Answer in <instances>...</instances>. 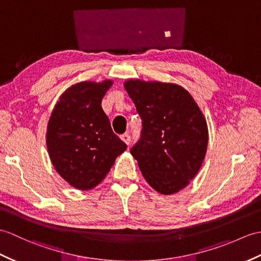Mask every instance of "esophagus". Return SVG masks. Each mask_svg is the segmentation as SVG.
Wrapping results in <instances>:
<instances>
[{"label":"esophagus","mask_w":261,"mask_h":261,"mask_svg":"<svg viewBox=\"0 0 261 261\" xmlns=\"http://www.w3.org/2000/svg\"><path fill=\"white\" fill-rule=\"evenodd\" d=\"M120 138L122 139V141H124L126 144H129L130 143V141H131V137H130V135L129 133H123V135H121L120 136Z\"/></svg>","instance_id":"obj_1"}]
</instances>
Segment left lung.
I'll return each instance as SVG.
<instances>
[{
    "mask_svg": "<svg viewBox=\"0 0 261 261\" xmlns=\"http://www.w3.org/2000/svg\"><path fill=\"white\" fill-rule=\"evenodd\" d=\"M124 88L142 120L140 139L130 152L144 179L162 195L184 189L207 151L208 128L201 110L177 84L130 80Z\"/></svg>",
    "mask_w": 261,
    "mask_h": 261,
    "instance_id": "obj_1",
    "label": "left lung"
}]
</instances>
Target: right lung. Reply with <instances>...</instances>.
Returning <instances> with one entry per match:
<instances>
[{"instance_id":"obj_1","label":"right lung","mask_w":261,"mask_h":261,"mask_svg":"<svg viewBox=\"0 0 261 261\" xmlns=\"http://www.w3.org/2000/svg\"><path fill=\"white\" fill-rule=\"evenodd\" d=\"M112 81L81 82L61 95L48 120L46 145L59 174L72 187L92 189L126 149L101 102Z\"/></svg>"}]
</instances>
